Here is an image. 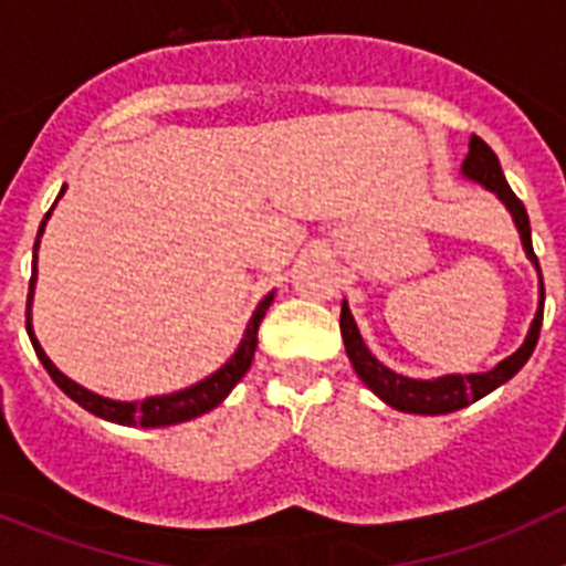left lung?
<instances>
[{"instance_id": "left-lung-1", "label": "left lung", "mask_w": 566, "mask_h": 566, "mask_svg": "<svg viewBox=\"0 0 566 566\" xmlns=\"http://www.w3.org/2000/svg\"><path fill=\"white\" fill-rule=\"evenodd\" d=\"M462 175L470 178V181L482 184L490 192H496L499 201H502L504 207L510 209V214H513L518 234H522L524 252H527V258L533 260V266H536L538 272V312L536 317H533V323H530V332L527 337H524L522 348H518L516 354H510L507 359H502L496 368H490V371L484 374H448V377L439 379H411L391 371L388 365H382L371 352H368V345L363 343L357 323H354L352 317V308H348V303H343V312H339V334H343L345 354L352 359L354 371H357V377L363 379L385 405H391V408L405 413H428V417L453 413L459 411V408H464V405L482 399L484 394L496 391L499 385L507 382V379L513 377V374H518V368L527 363L530 354H533V348H536L538 343V332H542L544 280L538 258L536 252H533V240H530L527 209L518 201L516 192L510 189V184L504 181L502 164H499L496 153H493L479 135L470 138V153L462 164Z\"/></svg>"}]
</instances>
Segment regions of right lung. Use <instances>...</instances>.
Wrapping results in <instances>:
<instances>
[{
  "instance_id": "1",
  "label": "right lung",
  "mask_w": 566,
  "mask_h": 566,
  "mask_svg": "<svg viewBox=\"0 0 566 566\" xmlns=\"http://www.w3.org/2000/svg\"><path fill=\"white\" fill-rule=\"evenodd\" d=\"M62 195H64V187H62V192H59V198H62ZM50 212H53V209H50ZM50 212L44 214V221H42V227H39V234H36V243H33V274H30V289H28V312H24V317H28L24 319V326H28V337H30V343H33V352H36V357L42 359L44 371L50 374V379H53V382H56L59 388H62L70 399H73V402L82 405L84 411L96 413V417L107 419V422L133 424V428L135 424H142V428H164V424H178V422H187V419L201 417V413L212 411V408H218V405L229 397V391H232L234 385L243 379V374L249 371V365H252L254 348H258L260 319L266 317V308L272 306L274 292H269L266 297L260 300V306L254 308L252 319H249L247 334H243V339H240L238 352H234L232 357H229V363L221 365V368H218L212 377L189 385V388H184V391L164 394V397H147V399H142V402H118V399L98 397V394L87 391V388H82V385L73 382L70 377H64L56 365L50 363V357L44 354L42 345H39L36 334H33V323H30L33 289H36V249H39V238H42L44 223H48Z\"/></svg>"
}]
</instances>
